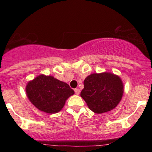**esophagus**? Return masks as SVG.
Returning <instances> with one entry per match:
<instances>
[{
  "mask_svg": "<svg viewBox=\"0 0 152 152\" xmlns=\"http://www.w3.org/2000/svg\"><path fill=\"white\" fill-rule=\"evenodd\" d=\"M75 93H76V94H77V95H78V94H80V92H81V91H80L79 88H76V89L74 90Z\"/></svg>",
  "mask_w": 152,
  "mask_h": 152,
  "instance_id": "34e87169",
  "label": "esophagus"
}]
</instances>
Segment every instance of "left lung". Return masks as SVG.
<instances>
[{
    "label": "left lung",
    "mask_w": 152,
    "mask_h": 152,
    "mask_svg": "<svg viewBox=\"0 0 152 152\" xmlns=\"http://www.w3.org/2000/svg\"><path fill=\"white\" fill-rule=\"evenodd\" d=\"M83 85L81 97L96 114L113 110L123 96V81L119 76L111 72L90 74L85 78Z\"/></svg>",
    "instance_id": "1"
}]
</instances>
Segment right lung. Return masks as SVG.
<instances>
[{"label":"right lung","instance_id":"obj_1","mask_svg":"<svg viewBox=\"0 0 152 152\" xmlns=\"http://www.w3.org/2000/svg\"><path fill=\"white\" fill-rule=\"evenodd\" d=\"M26 92L35 107L50 114L59 112L66 100L74 94V91L68 83L44 74L38 75L28 82Z\"/></svg>","mask_w":152,"mask_h":152}]
</instances>
